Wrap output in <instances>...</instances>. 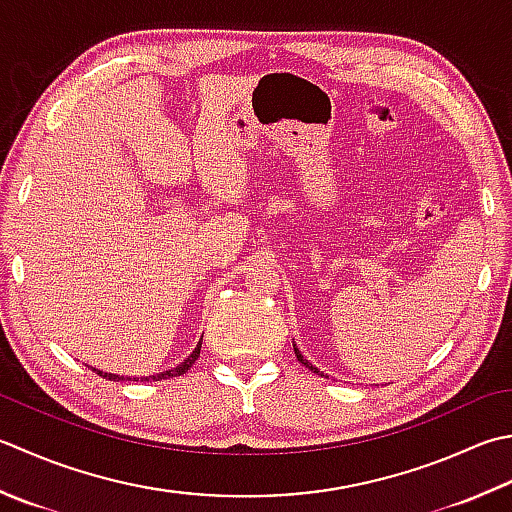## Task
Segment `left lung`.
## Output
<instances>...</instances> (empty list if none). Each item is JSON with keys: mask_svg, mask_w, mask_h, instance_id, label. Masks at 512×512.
<instances>
[{"mask_svg": "<svg viewBox=\"0 0 512 512\" xmlns=\"http://www.w3.org/2000/svg\"><path fill=\"white\" fill-rule=\"evenodd\" d=\"M293 348H295V355H297V362H299V364H304V366H306L308 370H313V373H317V375H322V377H328V375H324V373H322V370H319L317 366H313V364H310V362H308V359H306V357L302 355V350H299V348H297V344H293Z\"/></svg>", "mask_w": 512, "mask_h": 512, "instance_id": "left-lung-1", "label": "left lung"}]
</instances>
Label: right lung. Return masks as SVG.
<instances>
[{"mask_svg": "<svg viewBox=\"0 0 512 512\" xmlns=\"http://www.w3.org/2000/svg\"><path fill=\"white\" fill-rule=\"evenodd\" d=\"M204 337V335H202ZM199 350H202V339H199L197 346L193 353H190L182 364H177L175 368H168V370H162V373H155V375H148V377H139V375H115V373H104V370L99 368H93V373H97L99 377L108 379V382H162V379H170V377H179L184 375L186 370H190V366H193L197 362L199 357Z\"/></svg>", "mask_w": 512, "mask_h": 512, "instance_id": "1", "label": "right lung"}]
</instances>
